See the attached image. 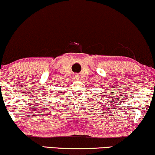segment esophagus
Here are the masks:
<instances>
[{
	"label": "esophagus",
	"mask_w": 155,
	"mask_h": 155,
	"mask_svg": "<svg viewBox=\"0 0 155 155\" xmlns=\"http://www.w3.org/2000/svg\"><path fill=\"white\" fill-rule=\"evenodd\" d=\"M75 77H76V78H78V75H75Z\"/></svg>",
	"instance_id": "obj_1"
}]
</instances>
